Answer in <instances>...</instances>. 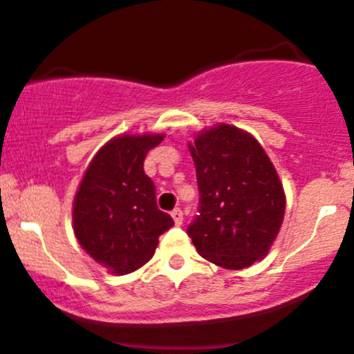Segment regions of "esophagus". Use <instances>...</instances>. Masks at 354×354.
<instances>
[{"label":"esophagus","instance_id":"1","mask_svg":"<svg viewBox=\"0 0 354 354\" xmlns=\"http://www.w3.org/2000/svg\"><path fill=\"white\" fill-rule=\"evenodd\" d=\"M171 216H173V219L176 225H181V223H183V211H181L180 207L173 209V211H171Z\"/></svg>","mask_w":354,"mask_h":354}]
</instances>
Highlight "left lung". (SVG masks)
Masks as SVG:
<instances>
[{
  "label": "left lung",
  "instance_id": "obj_1",
  "mask_svg": "<svg viewBox=\"0 0 354 354\" xmlns=\"http://www.w3.org/2000/svg\"><path fill=\"white\" fill-rule=\"evenodd\" d=\"M190 153L201 198L188 236L204 259L247 268L266 256L283 221L279 174L257 140L230 124L201 133Z\"/></svg>",
  "mask_w": 354,
  "mask_h": 354
}]
</instances>
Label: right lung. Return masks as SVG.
<instances>
[{"mask_svg": "<svg viewBox=\"0 0 354 354\" xmlns=\"http://www.w3.org/2000/svg\"><path fill=\"white\" fill-rule=\"evenodd\" d=\"M164 135H122L98 150L74 198V233L82 249L115 275L152 259L159 236L174 225L157 207L156 185L143 171Z\"/></svg>", "mask_w": 354, "mask_h": 354, "instance_id": "right-lung-1", "label": "right lung"}]
</instances>
